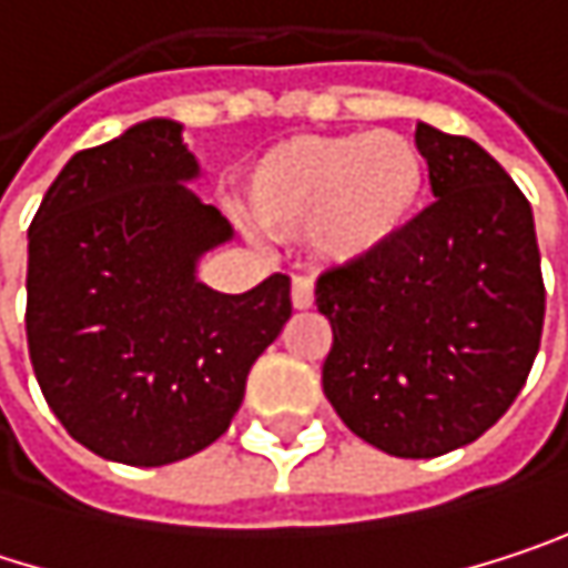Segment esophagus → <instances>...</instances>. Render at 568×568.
Here are the masks:
<instances>
[{
	"label": "esophagus",
	"instance_id": "esophagus-1",
	"mask_svg": "<svg viewBox=\"0 0 568 568\" xmlns=\"http://www.w3.org/2000/svg\"><path fill=\"white\" fill-rule=\"evenodd\" d=\"M312 302H315V285L308 276H295L292 280V305L295 308H312Z\"/></svg>",
	"mask_w": 568,
	"mask_h": 568
}]
</instances>
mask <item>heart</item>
<instances>
[{"instance_id":"1","label":"heart","mask_w":568,"mask_h":568,"mask_svg":"<svg viewBox=\"0 0 568 568\" xmlns=\"http://www.w3.org/2000/svg\"><path fill=\"white\" fill-rule=\"evenodd\" d=\"M430 183L424 151L397 131L292 138L250 173V206L270 230L308 226V246L335 266L382 256L414 226Z\"/></svg>"}]
</instances>
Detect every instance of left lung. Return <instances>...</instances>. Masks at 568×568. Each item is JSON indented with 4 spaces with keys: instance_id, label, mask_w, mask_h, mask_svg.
I'll use <instances>...</instances> for the list:
<instances>
[{
    "instance_id": "1",
    "label": "left lung",
    "mask_w": 568,
    "mask_h": 568,
    "mask_svg": "<svg viewBox=\"0 0 568 568\" xmlns=\"http://www.w3.org/2000/svg\"><path fill=\"white\" fill-rule=\"evenodd\" d=\"M434 203L404 240L318 276L332 325L322 388L392 457H440L490 430L539 352L546 288L532 210L477 141L417 124Z\"/></svg>"
}]
</instances>
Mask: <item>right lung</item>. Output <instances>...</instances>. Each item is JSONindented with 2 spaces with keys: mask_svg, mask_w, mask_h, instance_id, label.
<instances>
[{
  "mask_svg": "<svg viewBox=\"0 0 568 568\" xmlns=\"http://www.w3.org/2000/svg\"><path fill=\"white\" fill-rule=\"evenodd\" d=\"M183 124L78 151L29 226L26 335L39 388L91 454L164 467L226 434L253 362L292 315L288 276L226 295L196 280L233 226L183 183Z\"/></svg>",
  "mask_w": 568,
  "mask_h": 568,
  "instance_id": "add662e5",
  "label": "right lung"
}]
</instances>
